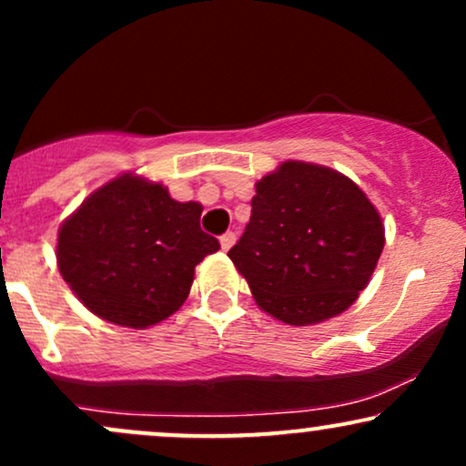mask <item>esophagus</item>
Listing matches in <instances>:
<instances>
[{
    "mask_svg": "<svg viewBox=\"0 0 466 466\" xmlns=\"http://www.w3.org/2000/svg\"><path fill=\"white\" fill-rule=\"evenodd\" d=\"M218 240H221V248L228 251V249L234 245V240H237V234H234V232H226V234H221V238H218Z\"/></svg>",
    "mask_w": 466,
    "mask_h": 466,
    "instance_id": "obj_1",
    "label": "esophagus"
}]
</instances>
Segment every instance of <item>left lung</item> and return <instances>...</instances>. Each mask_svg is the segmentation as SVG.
Masks as SVG:
<instances>
[{
    "instance_id": "left-lung-1",
    "label": "left lung",
    "mask_w": 466,
    "mask_h": 466,
    "mask_svg": "<svg viewBox=\"0 0 466 466\" xmlns=\"http://www.w3.org/2000/svg\"><path fill=\"white\" fill-rule=\"evenodd\" d=\"M381 251V217L349 177L285 162L256 184L249 223L228 256L260 309L307 326L346 311Z\"/></svg>"
}]
</instances>
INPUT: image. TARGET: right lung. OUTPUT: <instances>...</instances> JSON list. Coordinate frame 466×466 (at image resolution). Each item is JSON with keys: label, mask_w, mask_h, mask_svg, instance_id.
<instances>
[{"label": "right lung", "mask_w": 466, "mask_h": 466, "mask_svg": "<svg viewBox=\"0 0 466 466\" xmlns=\"http://www.w3.org/2000/svg\"><path fill=\"white\" fill-rule=\"evenodd\" d=\"M199 203L122 175L96 190L58 232V269L98 318L147 329L190 293L195 267L221 248L199 226Z\"/></svg>", "instance_id": "obj_1"}]
</instances>
